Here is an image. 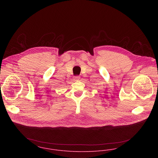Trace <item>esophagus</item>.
<instances>
[{
  "mask_svg": "<svg viewBox=\"0 0 158 158\" xmlns=\"http://www.w3.org/2000/svg\"><path fill=\"white\" fill-rule=\"evenodd\" d=\"M74 80L75 81H78L79 80V79L80 78V77L79 75H77V76H75L74 77Z\"/></svg>",
  "mask_w": 158,
  "mask_h": 158,
  "instance_id": "esophagus-1",
  "label": "esophagus"
}]
</instances>
